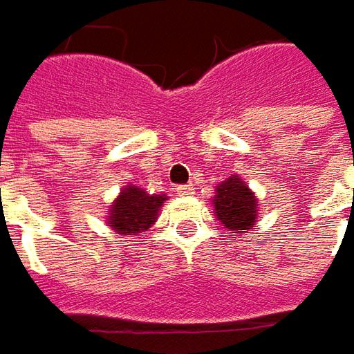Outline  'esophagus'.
I'll return each mask as SVG.
<instances>
[{
	"instance_id": "1",
	"label": "esophagus",
	"mask_w": 354,
	"mask_h": 354,
	"mask_svg": "<svg viewBox=\"0 0 354 354\" xmlns=\"http://www.w3.org/2000/svg\"><path fill=\"white\" fill-rule=\"evenodd\" d=\"M177 195L179 197H191V195H195V189H193V185H181V187H177Z\"/></svg>"
}]
</instances>
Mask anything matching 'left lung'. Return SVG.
<instances>
[{
  "label": "left lung",
  "instance_id": "1",
  "mask_svg": "<svg viewBox=\"0 0 354 354\" xmlns=\"http://www.w3.org/2000/svg\"><path fill=\"white\" fill-rule=\"evenodd\" d=\"M211 205L216 221L232 236H240L256 225L258 198L238 173L216 185Z\"/></svg>",
  "mask_w": 354,
  "mask_h": 354
}]
</instances>
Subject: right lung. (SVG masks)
<instances>
[{
  "mask_svg": "<svg viewBox=\"0 0 354 354\" xmlns=\"http://www.w3.org/2000/svg\"><path fill=\"white\" fill-rule=\"evenodd\" d=\"M167 195H149L138 185H124L112 205L106 211V225L116 234H140L151 225H156L157 214L161 211Z\"/></svg>",
  "mask_w": 354,
  "mask_h": 354,
  "instance_id": "1",
  "label": "right lung"
}]
</instances>
